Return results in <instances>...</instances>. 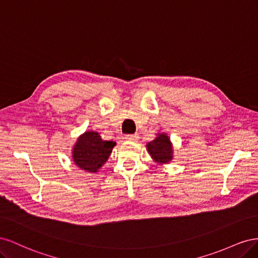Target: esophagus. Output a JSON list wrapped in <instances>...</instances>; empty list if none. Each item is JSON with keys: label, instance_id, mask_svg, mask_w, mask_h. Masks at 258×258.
Masks as SVG:
<instances>
[{"label": "esophagus", "instance_id": "obj_1", "mask_svg": "<svg viewBox=\"0 0 258 258\" xmlns=\"http://www.w3.org/2000/svg\"><path fill=\"white\" fill-rule=\"evenodd\" d=\"M124 139L127 140V141H138L139 136L138 135H127L124 137Z\"/></svg>", "mask_w": 258, "mask_h": 258}]
</instances>
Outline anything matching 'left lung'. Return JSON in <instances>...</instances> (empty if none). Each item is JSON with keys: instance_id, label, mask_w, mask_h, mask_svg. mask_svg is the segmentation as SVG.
<instances>
[{"instance_id": "obj_1", "label": "left lung", "mask_w": 258, "mask_h": 258, "mask_svg": "<svg viewBox=\"0 0 258 258\" xmlns=\"http://www.w3.org/2000/svg\"><path fill=\"white\" fill-rule=\"evenodd\" d=\"M147 151L156 161L160 163H167L172 159V146L170 139L163 134L147 144Z\"/></svg>"}]
</instances>
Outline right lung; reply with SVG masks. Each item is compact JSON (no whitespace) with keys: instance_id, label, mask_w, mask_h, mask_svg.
Listing matches in <instances>:
<instances>
[{"instance_id":"add662e5","label":"right lung","mask_w":258,"mask_h":258,"mask_svg":"<svg viewBox=\"0 0 258 258\" xmlns=\"http://www.w3.org/2000/svg\"><path fill=\"white\" fill-rule=\"evenodd\" d=\"M114 146L115 142L103 141L98 132H85L73 148V160L81 169L97 172L108 159Z\"/></svg>"}]
</instances>
